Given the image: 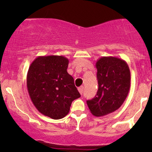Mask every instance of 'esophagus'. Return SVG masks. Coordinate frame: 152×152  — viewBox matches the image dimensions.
I'll use <instances>...</instances> for the list:
<instances>
[{
  "label": "esophagus",
  "instance_id": "esophagus-1",
  "mask_svg": "<svg viewBox=\"0 0 152 152\" xmlns=\"http://www.w3.org/2000/svg\"><path fill=\"white\" fill-rule=\"evenodd\" d=\"M78 90V91H79V93L81 94H82L83 93V90H84V87H83V86L79 87Z\"/></svg>",
  "mask_w": 152,
  "mask_h": 152
}]
</instances>
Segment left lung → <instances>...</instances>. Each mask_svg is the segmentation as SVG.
<instances>
[{"instance_id":"1","label":"left lung","mask_w":152,"mask_h":152,"mask_svg":"<svg viewBox=\"0 0 152 152\" xmlns=\"http://www.w3.org/2000/svg\"><path fill=\"white\" fill-rule=\"evenodd\" d=\"M96 67L98 91L86 103L94 116H103L116 111L124 102L130 88V70L124 60L112 56L100 58Z\"/></svg>"}]
</instances>
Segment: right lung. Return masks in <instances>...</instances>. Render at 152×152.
<instances>
[{
	"mask_svg": "<svg viewBox=\"0 0 152 152\" xmlns=\"http://www.w3.org/2000/svg\"><path fill=\"white\" fill-rule=\"evenodd\" d=\"M68 66L69 59L63 56H44L35 59L28 71L27 88L33 104L53 119L65 117L73 101L81 96Z\"/></svg>",
	"mask_w": 152,
	"mask_h": 152,
	"instance_id": "1",
	"label": "right lung"
}]
</instances>
